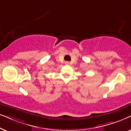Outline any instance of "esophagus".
<instances>
[{"instance_id": "esophagus-1", "label": "esophagus", "mask_w": 131, "mask_h": 131, "mask_svg": "<svg viewBox=\"0 0 131 131\" xmlns=\"http://www.w3.org/2000/svg\"><path fill=\"white\" fill-rule=\"evenodd\" d=\"M65 64H69V62H68V61H67V62H65Z\"/></svg>"}]
</instances>
